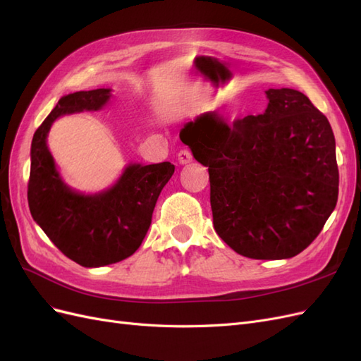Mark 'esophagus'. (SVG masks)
<instances>
[{"label":"esophagus","instance_id":"esophagus-1","mask_svg":"<svg viewBox=\"0 0 361 361\" xmlns=\"http://www.w3.org/2000/svg\"><path fill=\"white\" fill-rule=\"evenodd\" d=\"M178 159L180 164H190L192 161V154L188 149H182L178 154Z\"/></svg>","mask_w":361,"mask_h":361}]
</instances>
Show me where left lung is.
<instances>
[{"instance_id":"obj_1","label":"left lung","mask_w":361,"mask_h":361,"mask_svg":"<svg viewBox=\"0 0 361 361\" xmlns=\"http://www.w3.org/2000/svg\"><path fill=\"white\" fill-rule=\"evenodd\" d=\"M267 109L232 124L204 112L179 136L208 167L214 229L253 259L308 247L338 196L336 140L326 116L290 87L267 90Z\"/></svg>"}]
</instances>
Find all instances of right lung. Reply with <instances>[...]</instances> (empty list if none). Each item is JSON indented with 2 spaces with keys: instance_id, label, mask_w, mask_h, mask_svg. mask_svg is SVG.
<instances>
[{
  "instance_id": "add662e5",
  "label": "right lung",
  "mask_w": 361,
  "mask_h": 361,
  "mask_svg": "<svg viewBox=\"0 0 361 361\" xmlns=\"http://www.w3.org/2000/svg\"><path fill=\"white\" fill-rule=\"evenodd\" d=\"M111 90L68 94L39 126L32 141L28 208L53 245L83 267H102L129 258L147 233L154 204L174 165L130 164L114 187L92 196L73 191L62 180L47 147V135L57 116L99 111Z\"/></svg>"
}]
</instances>
